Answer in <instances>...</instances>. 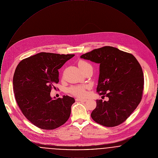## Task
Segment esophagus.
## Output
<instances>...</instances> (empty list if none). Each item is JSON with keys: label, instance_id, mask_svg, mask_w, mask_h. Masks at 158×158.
Returning <instances> with one entry per match:
<instances>
[{"label": "esophagus", "instance_id": "1", "mask_svg": "<svg viewBox=\"0 0 158 158\" xmlns=\"http://www.w3.org/2000/svg\"><path fill=\"white\" fill-rule=\"evenodd\" d=\"M76 101H81V102H86L87 100L85 99H82V98H77L76 99Z\"/></svg>", "mask_w": 158, "mask_h": 158}]
</instances>
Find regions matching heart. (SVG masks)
Wrapping results in <instances>:
<instances>
[{"instance_id":"b5f03b06","label":"heart","mask_w":158,"mask_h":158,"mask_svg":"<svg viewBox=\"0 0 158 158\" xmlns=\"http://www.w3.org/2000/svg\"><path fill=\"white\" fill-rule=\"evenodd\" d=\"M78 65H79V67H82L84 66L89 65V64L86 61H80L78 63ZM87 88H88V86H83V85L73 86H71L69 88V91L71 94L75 96L79 97H84L87 94V92H86Z\"/></svg>"}]
</instances>
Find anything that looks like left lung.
<instances>
[{
    "instance_id": "obj_1",
    "label": "left lung",
    "mask_w": 158,
    "mask_h": 158,
    "mask_svg": "<svg viewBox=\"0 0 158 158\" xmlns=\"http://www.w3.org/2000/svg\"><path fill=\"white\" fill-rule=\"evenodd\" d=\"M81 57L99 63L97 92L108 101L97 99L92 118L105 127H113L127 119L143 95V70L135 57L119 49L105 46L82 54Z\"/></svg>"
}]
</instances>
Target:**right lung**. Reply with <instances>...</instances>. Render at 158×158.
Here are the masks:
<instances>
[{"mask_svg":"<svg viewBox=\"0 0 158 158\" xmlns=\"http://www.w3.org/2000/svg\"><path fill=\"white\" fill-rule=\"evenodd\" d=\"M74 56L42 52L21 61L16 68V101L24 116L37 127L53 130L69 119L75 99L68 95L52 99L50 92L59 82L58 69Z\"/></svg>","mask_w":158,"mask_h":158,"instance_id":"right-lung-1","label":"right lung"}]
</instances>
